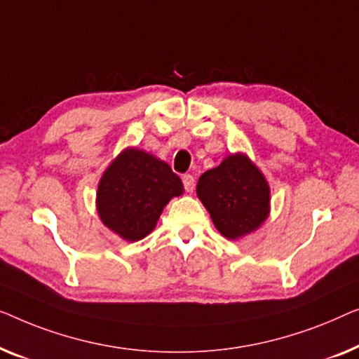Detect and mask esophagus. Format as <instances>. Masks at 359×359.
Here are the masks:
<instances>
[{
	"mask_svg": "<svg viewBox=\"0 0 359 359\" xmlns=\"http://www.w3.org/2000/svg\"><path fill=\"white\" fill-rule=\"evenodd\" d=\"M182 182H184L185 190L189 191V194H191V191H194V189H195V179H194V175L185 174L184 177H182Z\"/></svg>",
	"mask_w": 359,
	"mask_h": 359,
	"instance_id": "34e87169",
	"label": "esophagus"
}]
</instances>
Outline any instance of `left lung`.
Instances as JSON below:
<instances>
[{
  "mask_svg": "<svg viewBox=\"0 0 359 359\" xmlns=\"http://www.w3.org/2000/svg\"><path fill=\"white\" fill-rule=\"evenodd\" d=\"M196 196L215 228L231 241L257 231L270 215V185L245 153L226 156L218 168L201 174Z\"/></svg>",
  "mask_w": 359,
  "mask_h": 359,
  "instance_id": "1",
  "label": "left lung"
}]
</instances>
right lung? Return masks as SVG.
Segmentation results:
<instances>
[{
	"mask_svg": "<svg viewBox=\"0 0 359 359\" xmlns=\"http://www.w3.org/2000/svg\"><path fill=\"white\" fill-rule=\"evenodd\" d=\"M182 194V180L168 163L131 146L104 170L95 208L104 226L123 241L136 242L156 228L164 206Z\"/></svg>",
	"mask_w": 359,
	"mask_h": 359,
	"instance_id": "right-lung-1",
	"label": "right lung"
}]
</instances>
